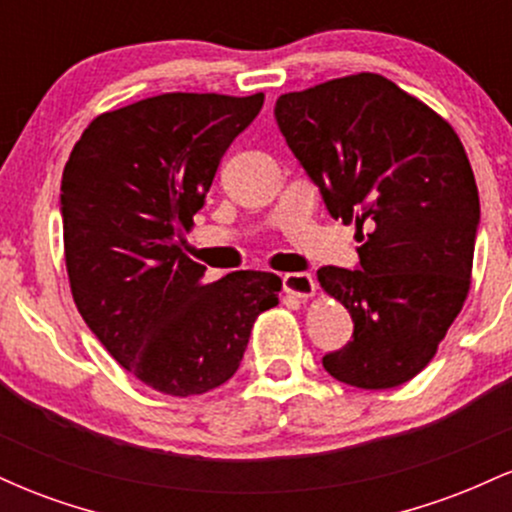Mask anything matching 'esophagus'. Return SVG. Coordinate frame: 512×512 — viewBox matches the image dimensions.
<instances>
[{"instance_id": "1", "label": "esophagus", "mask_w": 512, "mask_h": 512, "mask_svg": "<svg viewBox=\"0 0 512 512\" xmlns=\"http://www.w3.org/2000/svg\"><path fill=\"white\" fill-rule=\"evenodd\" d=\"M284 291L296 298H310L315 293V279L308 272L284 274Z\"/></svg>"}]
</instances>
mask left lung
<instances>
[{
    "mask_svg": "<svg viewBox=\"0 0 512 512\" xmlns=\"http://www.w3.org/2000/svg\"><path fill=\"white\" fill-rule=\"evenodd\" d=\"M276 125L332 219L356 223L358 269L317 281L354 320V339L322 356L339 383L390 390L436 356L469 291L479 190L460 137L380 74L279 96Z\"/></svg>",
    "mask_w": 512,
    "mask_h": 512,
    "instance_id": "left-lung-1",
    "label": "left lung"
}]
</instances>
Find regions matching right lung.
Wrapping results in <instances>:
<instances>
[{
    "mask_svg": "<svg viewBox=\"0 0 512 512\" xmlns=\"http://www.w3.org/2000/svg\"><path fill=\"white\" fill-rule=\"evenodd\" d=\"M264 93H163L98 115L62 173L64 260L76 308L110 356L151 390L204 395L233 378L272 272L207 281L182 252L221 156Z\"/></svg>",
    "mask_w": 512,
    "mask_h": 512,
    "instance_id": "obj_1",
    "label": "right lung"
}]
</instances>
